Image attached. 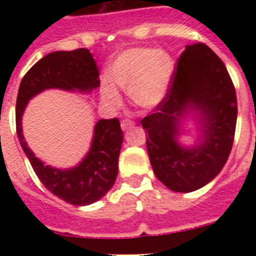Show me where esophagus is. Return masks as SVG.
<instances>
[{
    "mask_svg": "<svg viewBox=\"0 0 256 256\" xmlns=\"http://www.w3.org/2000/svg\"><path fill=\"white\" fill-rule=\"evenodd\" d=\"M132 126H134V122H132V120H124L120 122V128H122V130H126V128H132Z\"/></svg>",
    "mask_w": 256,
    "mask_h": 256,
    "instance_id": "obj_1",
    "label": "esophagus"
}]
</instances>
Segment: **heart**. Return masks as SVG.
<instances>
[{
	"label": "heart",
	"instance_id": "b5f03b06",
	"mask_svg": "<svg viewBox=\"0 0 256 256\" xmlns=\"http://www.w3.org/2000/svg\"><path fill=\"white\" fill-rule=\"evenodd\" d=\"M174 60L166 50L132 48L112 61L108 76L112 84L126 90L132 104L142 108L160 104L170 88L174 76ZM108 80L100 82V94L106 104L118 106L120 92Z\"/></svg>",
	"mask_w": 256,
	"mask_h": 256
}]
</instances>
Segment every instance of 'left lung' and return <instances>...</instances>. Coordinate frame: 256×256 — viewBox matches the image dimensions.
<instances>
[{"instance_id":"left-lung-1","label":"left lung","mask_w":256,"mask_h":256,"mask_svg":"<svg viewBox=\"0 0 256 256\" xmlns=\"http://www.w3.org/2000/svg\"><path fill=\"white\" fill-rule=\"evenodd\" d=\"M236 116L235 88L222 60L204 44L187 45L166 96L140 120L148 136L146 146L156 178L175 192L206 186L228 160ZM186 118H192L198 126L194 146L178 140Z\"/></svg>"}]
</instances>
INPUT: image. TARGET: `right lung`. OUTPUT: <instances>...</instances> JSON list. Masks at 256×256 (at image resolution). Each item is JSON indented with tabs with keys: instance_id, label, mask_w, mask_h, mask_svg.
I'll use <instances>...</instances> for the list:
<instances>
[{
	"instance_id": "add662e5",
	"label": "right lung",
	"mask_w": 256,
	"mask_h": 256,
	"mask_svg": "<svg viewBox=\"0 0 256 256\" xmlns=\"http://www.w3.org/2000/svg\"><path fill=\"white\" fill-rule=\"evenodd\" d=\"M100 88V73L88 49L53 52L41 58L22 78L16 106V128L24 152L48 190L74 206H88L106 195L118 175V158L124 142L120 120H100L94 126L85 158L72 168L45 164L34 156L22 134V116L29 100L48 88L92 92Z\"/></svg>"
}]
</instances>
